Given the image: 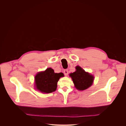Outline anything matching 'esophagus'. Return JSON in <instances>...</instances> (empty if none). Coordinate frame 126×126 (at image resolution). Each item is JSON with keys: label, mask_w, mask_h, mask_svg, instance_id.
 <instances>
[{"label": "esophagus", "mask_w": 126, "mask_h": 126, "mask_svg": "<svg viewBox=\"0 0 126 126\" xmlns=\"http://www.w3.org/2000/svg\"><path fill=\"white\" fill-rule=\"evenodd\" d=\"M64 73L65 74V76H67L68 75V69H65L64 70Z\"/></svg>", "instance_id": "esophagus-1"}]
</instances>
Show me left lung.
I'll use <instances>...</instances> for the list:
<instances>
[{
    "label": "left lung",
    "mask_w": 126,
    "mask_h": 126,
    "mask_svg": "<svg viewBox=\"0 0 126 126\" xmlns=\"http://www.w3.org/2000/svg\"><path fill=\"white\" fill-rule=\"evenodd\" d=\"M75 72L69 74L76 88L78 90L87 89L93 84L94 77L79 66H77Z\"/></svg>",
    "instance_id": "8db88e82"
}]
</instances>
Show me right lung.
I'll return each mask as SVG.
<instances>
[{
  "instance_id": "1",
  "label": "right lung",
  "mask_w": 126,
  "mask_h": 126,
  "mask_svg": "<svg viewBox=\"0 0 126 126\" xmlns=\"http://www.w3.org/2000/svg\"><path fill=\"white\" fill-rule=\"evenodd\" d=\"M63 77L64 74L62 72L55 73L52 68H48L44 71L38 72L36 75V88L42 93H51L56 91L59 79Z\"/></svg>"
}]
</instances>
